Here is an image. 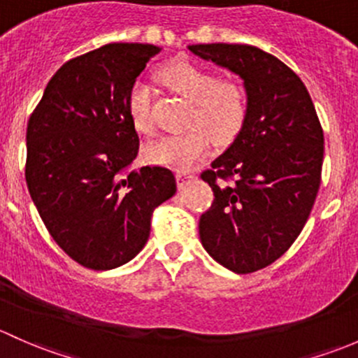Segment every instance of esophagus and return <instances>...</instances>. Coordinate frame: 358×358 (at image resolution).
<instances>
[{"mask_svg":"<svg viewBox=\"0 0 358 358\" xmlns=\"http://www.w3.org/2000/svg\"><path fill=\"white\" fill-rule=\"evenodd\" d=\"M193 179H194V174H191V172H178V184L180 187L186 186V184L191 182Z\"/></svg>","mask_w":358,"mask_h":358,"instance_id":"obj_1","label":"esophagus"}]
</instances>
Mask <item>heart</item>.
Instances as JSON below:
<instances>
[{
  "label": "heart",
  "instance_id": "b5f03b06",
  "mask_svg": "<svg viewBox=\"0 0 358 358\" xmlns=\"http://www.w3.org/2000/svg\"><path fill=\"white\" fill-rule=\"evenodd\" d=\"M158 79L191 103L186 119L189 127L150 143L145 148L150 164L187 171L208 155L212 136L220 145H227L241 132L248 117V98L239 83L217 79L212 70L189 60L165 65ZM127 113L136 131L152 132V90L143 80H136L129 90Z\"/></svg>",
  "mask_w": 358,
  "mask_h": 358
}]
</instances>
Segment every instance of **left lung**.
<instances>
[{
  "mask_svg": "<svg viewBox=\"0 0 358 358\" xmlns=\"http://www.w3.org/2000/svg\"><path fill=\"white\" fill-rule=\"evenodd\" d=\"M187 50L239 76L248 117L229 148L201 174L213 203L200 219L201 245L236 274L267 267L303 229L320 186L324 134L307 87L274 55L248 44ZM233 178V185L224 180Z\"/></svg>",
  "mask_w": 358,
  "mask_h": 358,
  "instance_id": "obj_1",
  "label": "left lung"
}]
</instances>
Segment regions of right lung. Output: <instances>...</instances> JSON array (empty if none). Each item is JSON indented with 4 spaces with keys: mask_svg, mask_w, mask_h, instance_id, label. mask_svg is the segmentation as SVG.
<instances>
[{
    "mask_svg": "<svg viewBox=\"0 0 358 358\" xmlns=\"http://www.w3.org/2000/svg\"><path fill=\"white\" fill-rule=\"evenodd\" d=\"M162 48L110 43L72 58L51 77L27 124L25 180L51 238L87 268L134 259L153 210L176 194L165 167L129 171L139 138L127 94Z\"/></svg>",
    "mask_w": 358,
    "mask_h": 358,
    "instance_id": "right-lung-1",
    "label": "right lung"
}]
</instances>
